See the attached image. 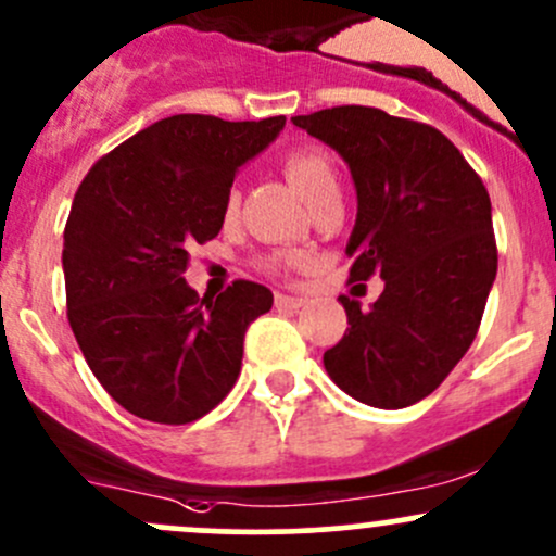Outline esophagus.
<instances>
[{
  "label": "esophagus",
  "instance_id": "esophagus-1",
  "mask_svg": "<svg viewBox=\"0 0 556 556\" xmlns=\"http://www.w3.org/2000/svg\"><path fill=\"white\" fill-rule=\"evenodd\" d=\"M304 304L302 296H291V294H276V307L278 309H300Z\"/></svg>",
  "mask_w": 556,
  "mask_h": 556
}]
</instances>
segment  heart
Segmentation results:
<instances>
[{"label": "heart", "mask_w": 556, "mask_h": 556, "mask_svg": "<svg viewBox=\"0 0 556 556\" xmlns=\"http://www.w3.org/2000/svg\"><path fill=\"white\" fill-rule=\"evenodd\" d=\"M280 169L289 177V182L294 185L296 193L307 201L309 206L320 199V195L328 193V190L337 188V166L324 148H296V151H289L280 161ZM238 212V190L230 188L225 193L223 214L225 219H232ZM300 256L294 254H267L260 260V267L267 273H289L291 267H296Z\"/></svg>", "instance_id": "b5f03b06"}]
</instances>
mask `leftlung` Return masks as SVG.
I'll return each mask as SVG.
<instances>
[{"instance_id": "8db88e82", "label": "left lung", "mask_w": 556, "mask_h": 556, "mask_svg": "<svg viewBox=\"0 0 556 556\" xmlns=\"http://www.w3.org/2000/svg\"><path fill=\"white\" fill-rule=\"evenodd\" d=\"M350 164L357 219L350 280L384 278L374 307L339 296L348 331L324 352L328 376L374 408L438 390L467 355L498 270L491 195L440 129L368 105L294 116Z\"/></svg>"}]
</instances>
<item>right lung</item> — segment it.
Returning a JSON list of instances; mask_svg holds the SVG:
<instances>
[{
	"label": "right lung",
	"mask_w": 556,
	"mask_h": 556,
	"mask_svg": "<svg viewBox=\"0 0 556 556\" xmlns=\"http://www.w3.org/2000/svg\"><path fill=\"white\" fill-rule=\"evenodd\" d=\"M286 116L161 118L124 140L81 180L63 230L65 313L87 366L129 414L190 424L223 403L241 374L243 337L273 307L254 280L201 300L190 249L223 228L236 169Z\"/></svg>",
	"instance_id": "1"
}]
</instances>
